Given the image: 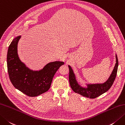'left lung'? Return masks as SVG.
<instances>
[{
    "label": "left lung",
    "instance_id": "obj_1",
    "mask_svg": "<svg viewBox=\"0 0 125 125\" xmlns=\"http://www.w3.org/2000/svg\"><path fill=\"white\" fill-rule=\"evenodd\" d=\"M69 69V80L70 87L73 91L90 99H95L110 89L115 79L118 68V60L116 55V63L113 72L108 79L104 83L87 84V88L82 87L78 83L72 67L68 65Z\"/></svg>",
    "mask_w": 125,
    "mask_h": 125
}]
</instances>
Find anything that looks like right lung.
<instances>
[{
    "label": "right lung",
    "instance_id": "right-lung-1",
    "mask_svg": "<svg viewBox=\"0 0 125 125\" xmlns=\"http://www.w3.org/2000/svg\"><path fill=\"white\" fill-rule=\"evenodd\" d=\"M21 36H17L9 46L7 66L10 80L13 86L29 96H38L49 89L55 73L64 62H50L42 69L33 71L29 69L19 59L17 46Z\"/></svg>",
    "mask_w": 125,
    "mask_h": 125
}]
</instances>
